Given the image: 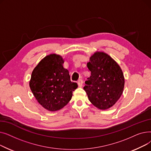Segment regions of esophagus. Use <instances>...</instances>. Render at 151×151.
<instances>
[{
  "mask_svg": "<svg viewBox=\"0 0 151 151\" xmlns=\"http://www.w3.org/2000/svg\"><path fill=\"white\" fill-rule=\"evenodd\" d=\"M77 83L79 86V87H82L83 86V80H81V79H80V80H79L78 81H77Z\"/></svg>",
  "mask_w": 151,
  "mask_h": 151,
  "instance_id": "1",
  "label": "esophagus"
}]
</instances>
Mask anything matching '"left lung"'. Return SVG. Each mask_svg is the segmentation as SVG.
I'll return each mask as SVG.
<instances>
[{
  "instance_id": "obj_1",
  "label": "left lung",
  "mask_w": 151,
  "mask_h": 151,
  "mask_svg": "<svg viewBox=\"0 0 151 151\" xmlns=\"http://www.w3.org/2000/svg\"><path fill=\"white\" fill-rule=\"evenodd\" d=\"M87 67L91 76L86 81L84 89L91 104L105 110L112 107L122 96L125 79L118 63L104 52L91 55Z\"/></svg>"
}]
</instances>
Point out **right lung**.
Wrapping results in <instances>:
<instances>
[{
	"mask_svg": "<svg viewBox=\"0 0 151 151\" xmlns=\"http://www.w3.org/2000/svg\"><path fill=\"white\" fill-rule=\"evenodd\" d=\"M62 56L51 54L34 68L29 86L37 101L50 111H56L70 101L76 83L70 81L69 71L63 68Z\"/></svg>",
	"mask_w": 151,
	"mask_h": 151,
	"instance_id": "right-lung-1",
	"label": "right lung"
}]
</instances>
